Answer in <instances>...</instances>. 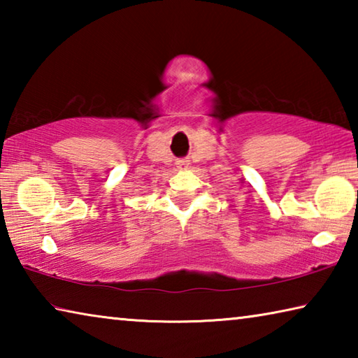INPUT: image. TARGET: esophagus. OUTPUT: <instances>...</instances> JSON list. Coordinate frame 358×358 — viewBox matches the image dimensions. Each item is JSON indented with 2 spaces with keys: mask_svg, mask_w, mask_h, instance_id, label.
<instances>
[{
  "mask_svg": "<svg viewBox=\"0 0 358 358\" xmlns=\"http://www.w3.org/2000/svg\"><path fill=\"white\" fill-rule=\"evenodd\" d=\"M187 166H189V161H187V159H178L177 161V167L180 169V171H185V169H187Z\"/></svg>",
  "mask_w": 358,
  "mask_h": 358,
  "instance_id": "1",
  "label": "esophagus"
}]
</instances>
